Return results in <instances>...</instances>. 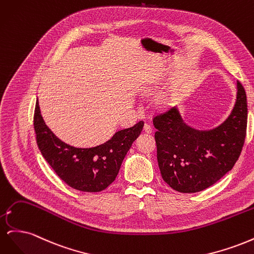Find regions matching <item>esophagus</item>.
I'll use <instances>...</instances> for the list:
<instances>
[{
    "label": "esophagus",
    "mask_w": 254,
    "mask_h": 254,
    "mask_svg": "<svg viewBox=\"0 0 254 254\" xmlns=\"http://www.w3.org/2000/svg\"><path fill=\"white\" fill-rule=\"evenodd\" d=\"M144 131H145L146 133H151V132H152L151 126H150L149 124H145V125H144Z\"/></svg>",
    "instance_id": "esophagus-1"
}]
</instances>
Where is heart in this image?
Here are the masks:
<instances>
[{
	"mask_svg": "<svg viewBox=\"0 0 254 254\" xmlns=\"http://www.w3.org/2000/svg\"><path fill=\"white\" fill-rule=\"evenodd\" d=\"M164 103H166V99H165V101H164Z\"/></svg>",
	"mask_w": 254,
	"mask_h": 254,
	"instance_id": "b5f03b06",
	"label": "heart"
}]
</instances>
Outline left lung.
Returning <instances> with one entry per match:
<instances>
[{
    "instance_id": "obj_1",
    "label": "left lung",
    "mask_w": 254,
    "mask_h": 254,
    "mask_svg": "<svg viewBox=\"0 0 254 254\" xmlns=\"http://www.w3.org/2000/svg\"><path fill=\"white\" fill-rule=\"evenodd\" d=\"M235 104L217 127L199 130L183 121L178 108L153 119L157 158L163 180L180 193H197L233 168L247 129V96L237 81Z\"/></svg>"
}]
</instances>
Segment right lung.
<instances>
[{
    "instance_id": "add662e5",
    "label": "right lung",
    "mask_w": 254,
    "mask_h": 254,
    "mask_svg": "<svg viewBox=\"0 0 254 254\" xmlns=\"http://www.w3.org/2000/svg\"><path fill=\"white\" fill-rule=\"evenodd\" d=\"M143 126L141 121L133 127L119 130L104 144L77 148L53 133L42 118L39 102L36 103L34 115L37 145L43 158L68 187L89 193L104 190L115 180L123 160Z\"/></svg>"
}]
</instances>
